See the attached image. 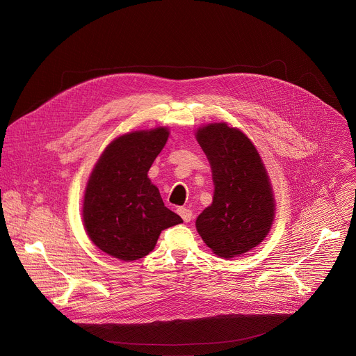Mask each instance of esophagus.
Wrapping results in <instances>:
<instances>
[{"mask_svg": "<svg viewBox=\"0 0 356 356\" xmlns=\"http://www.w3.org/2000/svg\"><path fill=\"white\" fill-rule=\"evenodd\" d=\"M177 213L183 218L184 222H190L193 219V211L188 209V208H184V207H180L177 208Z\"/></svg>", "mask_w": 356, "mask_h": 356, "instance_id": "34e87169", "label": "esophagus"}]
</instances>
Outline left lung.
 Listing matches in <instances>:
<instances>
[{
	"label": "left lung",
	"instance_id": "1",
	"mask_svg": "<svg viewBox=\"0 0 356 356\" xmlns=\"http://www.w3.org/2000/svg\"><path fill=\"white\" fill-rule=\"evenodd\" d=\"M195 138L212 170L213 197L197 218L204 243L223 259L242 256L270 233L275 198L263 159L239 129L225 122L197 129Z\"/></svg>",
	"mask_w": 356,
	"mask_h": 356
}]
</instances>
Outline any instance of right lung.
<instances>
[{"label":"right lung","instance_id":"add662e5","mask_svg":"<svg viewBox=\"0 0 356 356\" xmlns=\"http://www.w3.org/2000/svg\"><path fill=\"white\" fill-rule=\"evenodd\" d=\"M168 138V127L131 131L114 138L99 156L85 187L82 222L103 253L123 261L143 259L163 229L183 222L148 177Z\"/></svg>","mask_w":356,"mask_h":356}]
</instances>
